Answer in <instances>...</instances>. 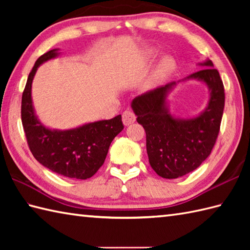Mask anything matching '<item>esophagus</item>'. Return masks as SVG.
<instances>
[{
    "label": "esophagus",
    "mask_w": 250,
    "mask_h": 250,
    "mask_svg": "<svg viewBox=\"0 0 250 250\" xmlns=\"http://www.w3.org/2000/svg\"><path fill=\"white\" fill-rule=\"evenodd\" d=\"M135 120H136V117L133 114V111L131 110L124 111V114H122V122H124L125 125H132L133 122H135Z\"/></svg>",
    "instance_id": "34e87169"
}]
</instances>
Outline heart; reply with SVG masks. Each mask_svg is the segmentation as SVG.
<instances>
[{"label":"heart","mask_w":250,"mask_h":250,"mask_svg":"<svg viewBox=\"0 0 250 250\" xmlns=\"http://www.w3.org/2000/svg\"><path fill=\"white\" fill-rule=\"evenodd\" d=\"M175 66H176V63H175L173 58L164 57L156 68L157 76L163 77L168 75V74H171L175 70Z\"/></svg>","instance_id":"1"}]
</instances>
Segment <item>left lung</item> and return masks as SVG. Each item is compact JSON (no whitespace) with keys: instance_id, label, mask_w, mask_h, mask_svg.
<instances>
[{"instance_id":"left-lung-1","label":"left lung","mask_w":250,"mask_h":250,"mask_svg":"<svg viewBox=\"0 0 250 250\" xmlns=\"http://www.w3.org/2000/svg\"><path fill=\"white\" fill-rule=\"evenodd\" d=\"M198 65L204 68L137 95L131 102L137 122L146 132L150 166L163 178H178L198 168L210 155L219 133L225 107L224 83L209 59ZM191 79L207 84L210 99L199 115L180 119L169 111L168 95L179 82Z\"/></svg>"}]
</instances>
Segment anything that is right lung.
<instances>
[{
  "label": "right lung",
  "mask_w": 250,
  "mask_h": 250,
  "mask_svg": "<svg viewBox=\"0 0 250 250\" xmlns=\"http://www.w3.org/2000/svg\"><path fill=\"white\" fill-rule=\"evenodd\" d=\"M59 50H49L36 60L22 93L21 120L30 150L42 166L68 178L87 179L103 166L110 143L124 125L121 115L67 130L51 129L42 124L32 101V83L39 66L57 58Z\"/></svg>",
  "instance_id": "add662e5"
}]
</instances>
